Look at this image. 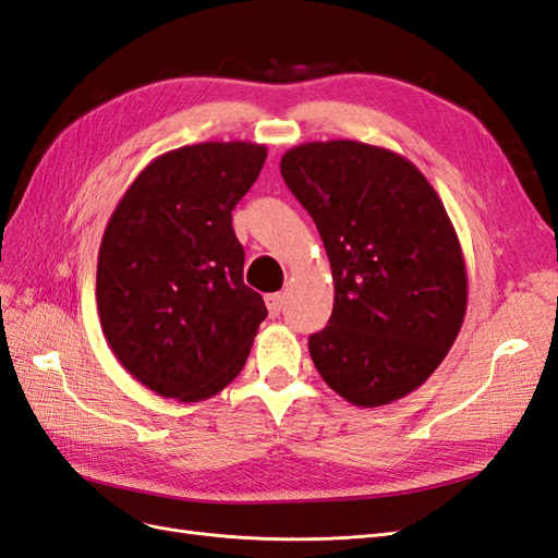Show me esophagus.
<instances>
[{
    "mask_svg": "<svg viewBox=\"0 0 558 558\" xmlns=\"http://www.w3.org/2000/svg\"><path fill=\"white\" fill-rule=\"evenodd\" d=\"M282 304H284V294L282 292H276V294H268L266 296V306H268L270 316H278V313L282 311Z\"/></svg>",
    "mask_w": 558,
    "mask_h": 558,
    "instance_id": "esophagus-1",
    "label": "esophagus"
}]
</instances>
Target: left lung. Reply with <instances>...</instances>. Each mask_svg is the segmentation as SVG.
Returning a JSON list of instances; mask_svg holds the SVG:
<instances>
[{"instance_id":"8db88e82","label":"left lung","mask_w":558,"mask_h":558,"mask_svg":"<svg viewBox=\"0 0 558 558\" xmlns=\"http://www.w3.org/2000/svg\"><path fill=\"white\" fill-rule=\"evenodd\" d=\"M332 266L330 325L311 335L313 365L349 403L408 396L446 359L466 313V266L434 185L393 150L311 141L280 160Z\"/></svg>"}]
</instances>
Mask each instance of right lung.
Returning <instances> with one entry per match:
<instances>
[{
	"label": "right lung",
	"mask_w": 558,
	"mask_h": 558,
	"mask_svg": "<svg viewBox=\"0 0 558 558\" xmlns=\"http://www.w3.org/2000/svg\"><path fill=\"white\" fill-rule=\"evenodd\" d=\"M266 146L207 141L141 171L106 226L96 304L112 353L157 396L197 403L245 367L268 316L242 280L233 209L259 177Z\"/></svg>",
	"instance_id": "obj_1"
}]
</instances>
